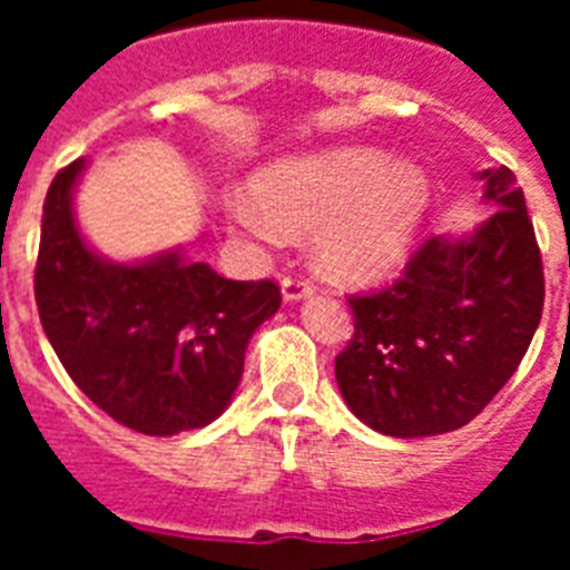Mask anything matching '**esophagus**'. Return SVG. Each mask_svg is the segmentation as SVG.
I'll return each instance as SVG.
<instances>
[{
  "mask_svg": "<svg viewBox=\"0 0 570 570\" xmlns=\"http://www.w3.org/2000/svg\"><path fill=\"white\" fill-rule=\"evenodd\" d=\"M311 294H314V285L305 276H285L282 279V299L285 302H299Z\"/></svg>",
  "mask_w": 570,
  "mask_h": 570,
  "instance_id": "34e87169",
  "label": "esophagus"
}]
</instances>
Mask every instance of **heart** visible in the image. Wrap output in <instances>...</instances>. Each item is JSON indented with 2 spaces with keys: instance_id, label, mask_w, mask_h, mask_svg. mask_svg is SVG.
Returning <instances> with one entry per match:
<instances>
[{
  "instance_id": "1",
  "label": "heart",
  "mask_w": 570,
  "mask_h": 570,
  "mask_svg": "<svg viewBox=\"0 0 570 570\" xmlns=\"http://www.w3.org/2000/svg\"><path fill=\"white\" fill-rule=\"evenodd\" d=\"M256 205L236 219L259 236L316 228L322 268L365 282L402 265L431 208V179L416 163L367 145L320 150L268 165L254 183Z\"/></svg>"
}]
</instances>
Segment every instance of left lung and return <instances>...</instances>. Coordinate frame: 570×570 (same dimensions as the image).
<instances>
[{"instance_id":"obj_1","label":"left lung","mask_w":570,"mask_h":570,"mask_svg":"<svg viewBox=\"0 0 570 570\" xmlns=\"http://www.w3.org/2000/svg\"><path fill=\"white\" fill-rule=\"evenodd\" d=\"M497 205L465 236H431L405 276L351 296L354 336L336 356L347 407L385 436L468 425L500 394L540 325L546 279L525 196L500 165L476 174Z\"/></svg>"}]
</instances>
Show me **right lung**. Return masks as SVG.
<instances>
[{
	"instance_id": "add662e5",
	"label": "right lung",
	"mask_w": 570,
	"mask_h": 570,
	"mask_svg": "<svg viewBox=\"0 0 570 570\" xmlns=\"http://www.w3.org/2000/svg\"><path fill=\"white\" fill-rule=\"evenodd\" d=\"M85 168L70 163L45 196L33 282L45 334L79 391L119 425L148 436L205 428L234 400L279 288L225 279L183 248L139 262L97 254L73 216Z\"/></svg>"
}]
</instances>
